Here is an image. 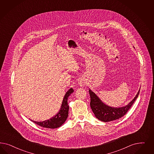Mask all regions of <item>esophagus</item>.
<instances>
[{
  "mask_svg": "<svg viewBox=\"0 0 154 154\" xmlns=\"http://www.w3.org/2000/svg\"><path fill=\"white\" fill-rule=\"evenodd\" d=\"M79 84H80L81 86H84V85H85V82L84 81V80L81 79V80H79Z\"/></svg>",
  "mask_w": 154,
  "mask_h": 154,
  "instance_id": "1",
  "label": "esophagus"
}]
</instances>
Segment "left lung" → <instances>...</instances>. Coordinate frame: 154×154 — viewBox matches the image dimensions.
I'll return each mask as SVG.
<instances>
[{
    "label": "left lung",
    "mask_w": 154,
    "mask_h": 154,
    "mask_svg": "<svg viewBox=\"0 0 154 154\" xmlns=\"http://www.w3.org/2000/svg\"><path fill=\"white\" fill-rule=\"evenodd\" d=\"M140 89L135 98L127 105L122 107H112L103 103L96 94L89 90L90 96V107L97 118L103 122H107L118 119L124 116L134 102L138 98Z\"/></svg>",
    "instance_id": "1"
}]
</instances>
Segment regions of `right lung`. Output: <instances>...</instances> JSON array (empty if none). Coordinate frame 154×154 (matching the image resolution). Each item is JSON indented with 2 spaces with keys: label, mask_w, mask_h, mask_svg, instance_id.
<instances>
[{
  "label": "right lung",
  "mask_w": 154,
  "mask_h": 154,
  "mask_svg": "<svg viewBox=\"0 0 154 154\" xmlns=\"http://www.w3.org/2000/svg\"><path fill=\"white\" fill-rule=\"evenodd\" d=\"M74 91L72 88H70L64 96L62 105L58 113L51 119L42 122H36L32 121V122L39 125L40 126L48 128H56L60 127L66 120L68 117L69 106L68 104V99L69 96Z\"/></svg>",
  "instance_id": "1"
}]
</instances>
